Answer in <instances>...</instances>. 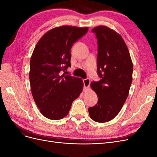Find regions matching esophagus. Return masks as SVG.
I'll use <instances>...</instances> for the list:
<instances>
[{"label": "esophagus", "instance_id": "1", "mask_svg": "<svg viewBox=\"0 0 157 157\" xmlns=\"http://www.w3.org/2000/svg\"><path fill=\"white\" fill-rule=\"evenodd\" d=\"M83 83H84V86L85 88H88L90 86V80L89 78H86V79H83L82 80Z\"/></svg>", "mask_w": 157, "mask_h": 157}]
</instances>
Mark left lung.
Returning <instances> with one entry per match:
<instances>
[{"mask_svg":"<svg viewBox=\"0 0 157 157\" xmlns=\"http://www.w3.org/2000/svg\"><path fill=\"white\" fill-rule=\"evenodd\" d=\"M98 40V75L100 80L91 82L98 101L89 107L90 118L98 122L113 119L120 112L129 94L133 64L122 36L109 27L100 25L92 30Z\"/></svg>","mask_w":157,"mask_h":157,"instance_id":"left-lung-1","label":"left lung"}]
</instances>
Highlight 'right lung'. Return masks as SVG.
I'll return each mask as SVG.
<instances>
[{
    "mask_svg": "<svg viewBox=\"0 0 157 157\" xmlns=\"http://www.w3.org/2000/svg\"><path fill=\"white\" fill-rule=\"evenodd\" d=\"M88 27L63 25L42 36L31 58L29 80L33 99L40 113L51 120L67 116L73 101L82 91L81 78L61 75L71 67L73 44Z\"/></svg>",
    "mask_w": 157,
    "mask_h": 157,
    "instance_id": "add662e5",
    "label": "right lung"
}]
</instances>
